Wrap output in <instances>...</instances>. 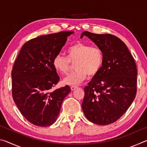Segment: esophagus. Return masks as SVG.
Wrapping results in <instances>:
<instances>
[{
  "label": "esophagus",
  "mask_w": 147,
  "mask_h": 147,
  "mask_svg": "<svg viewBox=\"0 0 147 147\" xmlns=\"http://www.w3.org/2000/svg\"><path fill=\"white\" fill-rule=\"evenodd\" d=\"M76 88H78V87H77V86H71V91H74V89H76Z\"/></svg>",
  "instance_id": "esophagus-1"
}]
</instances>
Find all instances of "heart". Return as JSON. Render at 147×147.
Listing matches in <instances>:
<instances>
[{"label": "heart", "mask_w": 147, "mask_h": 147, "mask_svg": "<svg viewBox=\"0 0 147 147\" xmlns=\"http://www.w3.org/2000/svg\"><path fill=\"white\" fill-rule=\"evenodd\" d=\"M67 54L68 58L58 54L53 61L54 69L61 74H67L71 63H75L76 71L63 79V82L66 85H78L87 78L88 74L89 76L96 75L102 65V52L100 49L89 45L77 43L69 47Z\"/></svg>", "instance_id": "heart-1"}]
</instances>
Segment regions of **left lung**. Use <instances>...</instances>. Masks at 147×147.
Returning a JSON list of instances; mask_svg holds the SVG:
<instances>
[{
  "mask_svg": "<svg viewBox=\"0 0 147 147\" xmlns=\"http://www.w3.org/2000/svg\"><path fill=\"white\" fill-rule=\"evenodd\" d=\"M103 53L102 66L85 87L82 108L89 121L99 125L114 123L136 97L137 67L128 47L113 35L83 32Z\"/></svg>",
  "mask_w": 147,
  "mask_h": 147,
  "instance_id": "8db88e82",
  "label": "left lung"
}]
</instances>
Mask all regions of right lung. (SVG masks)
I'll use <instances>...</instances> for the list:
<instances>
[{
  "mask_svg": "<svg viewBox=\"0 0 147 147\" xmlns=\"http://www.w3.org/2000/svg\"><path fill=\"white\" fill-rule=\"evenodd\" d=\"M74 32L39 36L22 47L11 71L12 96L27 121L46 127L55 123L69 86L53 90L59 78L53 61Z\"/></svg>",
  "mask_w": 147,
  "mask_h": 147,
  "instance_id": "obj_1",
  "label": "right lung"
}]
</instances>
